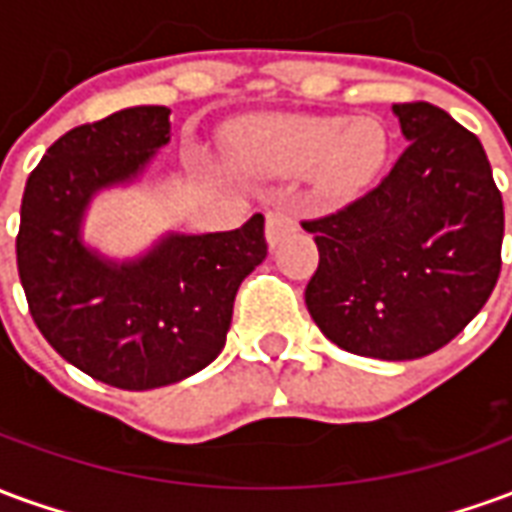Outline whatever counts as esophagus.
I'll return each mask as SVG.
<instances>
[{"mask_svg":"<svg viewBox=\"0 0 512 512\" xmlns=\"http://www.w3.org/2000/svg\"><path fill=\"white\" fill-rule=\"evenodd\" d=\"M293 230H296V216H293V211H290L288 205H274V208L266 213V241L271 249H274L285 235L293 233Z\"/></svg>","mask_w":512,"mask_h":512,"instance_id":"34e87169","label":"esophagus"}]
</instances>
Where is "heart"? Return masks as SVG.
Returning a JSON list of instances; mask_svg holds the SVG:
<instances>
[{"mask_svg": "<svg viewBox=\"0 0 512 512\" xmlns=\"http://www.w3.org/2000/svg\"><path fill=\"white\" fill-rule=\"evenodd\" d=\"M238 164L266 175L312 169V186L326 200H343L384 167L386 134L370 117H268L235 145Z\"/></svg>", "mask_w": 512, "mask_h": 512, "instance_id": "heart-1", "label": "heart"}]
</instances>
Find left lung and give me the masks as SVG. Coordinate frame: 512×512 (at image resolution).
Returning a JSON list of instances; mask_svg holds the SVG:
<instances>
[{"label": "left lung", "mask_w": 512, "mask_h": 512, "mask_svg": "<svg viewBox=\"0 0 512 512\" xmlns=\"http://www.w3.org/2000/svg\"><path fill=\"white\" fill-rule=\"evenodd\" d=\"M408 145L376 189L304 222L318 271L304 290L334 345L419 359L447 345L491 296L505 208L480 139L433 104H395Z\"/></svg>", "instance_id": "8db88e82"}]
</instances>
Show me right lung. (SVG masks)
I'll return each instance as SVG.
<instances>
[{
	"instance_id": "right-lung-1",
	"label": "right lung",
	"mask_w": 512,
	"mask_h": 512,
	"mask_svg": "<svg viewBox=\"0 0 512 512\" xmlns=\"http://www.w3.org/2000/svg\"><path fill=\"white\" fill-rule=\"evenodd\" d=\"M167 106H131L60 136L32 169L16 238L32 321L57 354L117 389L178 384L222 354L238 285L268 255L263 213L227 233H169L131 257L87 238L104 191L145 178L172 139Z\"/></svg>"
}]
</instances>
